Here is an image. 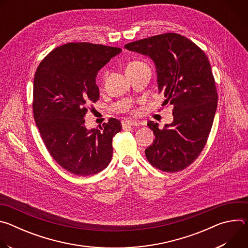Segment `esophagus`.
<instances>
[{
    "instance_id": "esophagus-1",
    "label": "esophagus",
    "mask_w": 248,
    "mask_h": 248,
    "mask_svg": "<svg viewBox=\"0 0 248 248\" xmlns=\"http://www.w3.org/2000/svg\"><path fill=\"white\" fill-rule=\"evenodd\" d=\"M140 125V123L136 122V121H131V120H125L123 122V127L125 126H137Z\"/></svg>"
}]
</instances>
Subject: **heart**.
<instances>
[{"label": "heart", "mask_w": 248, "mask_h": 248, "mask_svg": "<svg viewBox=\"0 0 248 248\" xmlns=\"http://www.w3.org/2000/svg\"><path fill=\"white\" fill-rule=\"evenodd\" d=\"M145 63L144 62H140V61H132V62H128V64L126 65V69L127 68H132V67H138V66H141V65H144Z\"/></svg>", "instance_id": "b5f03b06"}]
</instances>
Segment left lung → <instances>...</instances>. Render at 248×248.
I'll return each mask as SVG.
<instances>
[{
	"instance_id": "left-lung-1",
	"label": "left lung",
	"mask_w": 248,
	"mask_h": 248,
	"mask_svg": "<svg viewBox=\"0 0 248 248\" xmlns=\"http://www.w3.org/2000/svg\"><path fill=\"white\" fill-rule=\"evenodd\" d=\"M125 49L150 57L156 64L158 89L165 105H172L173 122L159 129L148 122L155 141L145 150L155 168L176 172L200 155L213 124L218 93L210 62L202 49L178 33L137 40Z\"/></svg>"
}]
</instances>
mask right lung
Returning <instances> with one entry per match:
<instances>
[{"label":"right lung","instance_id":"add662e5","mask_svg":"<svg viewBox=\"0 0 248 248\" xmlns=\"http://www.w3.org/2000/svg\"><path fill=\"white\" fill-rule=\"evenodd\" d=\"M121 48L72 42L57 47L39 63L33 82V116L52 158L75 175L95 174L113 156V137L122 123L110 118L87 130L84 117L99 100L96 77Z\"/></svg>","mask_w":248,"mask_h":248}]
</instances>
